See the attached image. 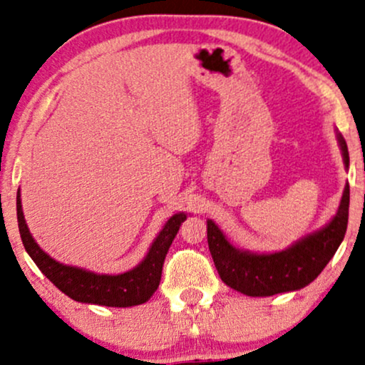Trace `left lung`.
I'll use <instances>...</instances> for the list:
<instances>
[{
  "mask_svg": "<svg viewBox=\"0 0 365 365\" xmlns=\"http://www.w3.org/2000/svg\"><path fill=\"white\" fill-rule=\"evenodd\" d=\"M345 168L349 150L344 136L336 131ZM350 188L345 183L336 214L315 232L307 234L292 246L276 252H251L234 247L214 220H207V242L220 279L247 297H273L297 292L310 284L324 271L344 241L349 222Z\"/></svg>",
  "mask_w": 365,
  "mask_h": 365,
  "instance_id": "left-lung-1",
  "label": "left lung"
}]
</instances>
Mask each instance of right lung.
I'll return each instance as SVG.
<instances>
[{
    "mask_svg": "<svg viewBox=\"0 0 365 365\" xmlns=\"http://www.w3.org/2000/svg\"><path fill=\"white\" fill-rule=\"evenodd\" d=\"M16 217L26 252L41 273L47 276L60 292L81 303L126 308L146 303L158 289L165 256L177 236L180 225L187 219V214L178 212L170 217L155 241L151 242L145 259L136 267L121 274H99L94 271H87L84 267L63 264L48 256L30 234L21 209L20 188L16 192Z\"/></svg>",
    "mask_w": 365,
    "mask_h": 365,
    "instance_id": "add662e5",
    "label": "right lung"
}]
</instances>
